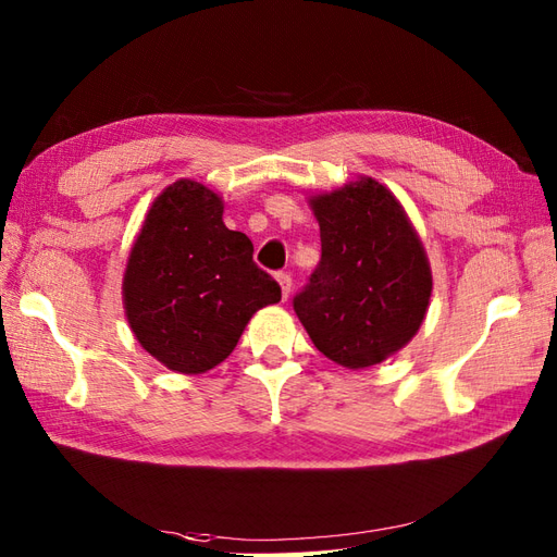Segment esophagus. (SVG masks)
<instances>
[{"label": "esophagus", "mask_w": 557, "mask_h": 557, "mask_svg": "<svg viewBox=\"0 0 557 557\" xmlns=\"http://www.w3.org/2000/svg\"><path fill=\"white\" fill-rule=\"evenodd\" d=\"M277 282H280V287H282V297H289V289H292V275H289V272H285V270H280L277 272Z\"/></svg>", "instance_id": "1"}]
</instances>
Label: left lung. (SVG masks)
<instances>
[{
    "instance_id": "1",
    "label": "left lung",
    "mask_w": 557,
    "mask_h": 557,
    "mask_svg": "<svg viewBox=\"0 0 557 557\" xmlns=\"http://www.w3.org/2000/svg\"><path fill=\"white\" fill-rule=\"evenodd\" d=\"M321 260L292 299L327 359L366 369L417 335L431 299V268L397 198L361 176L315 196Z\"/></svg>"
}]
</instances>
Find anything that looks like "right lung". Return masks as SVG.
I'll return each instance as SVG.
<instances>
[{"label":"right lung","instance_id":"right-lung-1","mask_svg":"<svg viewBox=\"0 0 557 557\" xmlns=\"http://www.w3.org/2000/svg\"><path fill=\"white\" fill-rule=\"evenodd\" d=\"M282 289L256 265L253 244L222 222V200L182 180L158 196L128 256L126 318L168 369L203 373L232 354L251 315Z\"/></svg>","mask_w":557,"mask_h":557}]
</instances>
